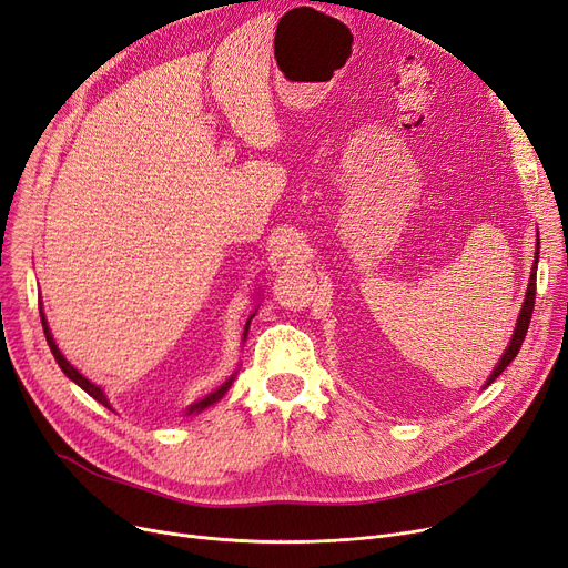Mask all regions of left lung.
I'll return each instance as SVG.
<instances>
[{
  "label": "left lung",
  "instance_id": "left-lung-1",
  "mask_svg": "<svg viewBox=\"0 0 568 568\" xmlns=\"http://www.w3.org/2000/svg\"><path fill=\"white\" fill-rule=\"evenodd\" d=\"M538 251H540V240H536V261H534V267H531V277H529V286H526V296H524V303H521V310H519V317H517V324H515V331H513V338H510V345L505 347V352L500 355V359H498V364L494 366V371H491V376L486 378V383H484V387H488L491 385L503 371L507 368V364H510L515 357H517V352H519V347H521V343H524V336H526V331H529V322H531V312H534V303H536V272H538Z\"/></svg>",
  "mask_w": 568,
  "mask_h": 568
}]
</instances>
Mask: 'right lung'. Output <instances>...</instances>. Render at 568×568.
Masks as SVG:
<instances>
[{"instance_id": "obj_1", "label": "right lung", "mask_w": 568, "mask_h": 568, "mask_svg": "<svg viewBox=\"0 0 568 568\" xmlns=\"http://www.w3.org/2000/svg\"><path fill=\"white\" fill-rule=\"evenodd\" d=\"M39 317H42V326H44V336H47V343H49V347H51V355H53V359L58 362V366L63 368V374L72 381V383H77L80 385L87 395H91L95 402H101L103 406H108L110 410H114L112 406H110V399H108V395H105V389L101 387V385H95V383H91L87 376H82L80 371H77L68 359H65V355L61 349H58V345H55V341H53V336H51V328H49V322H47V315H44V307H42V303H39ZM256 317V312H253V315L246 320V326H244V338L242 341H246V336H248V324H251V320ZM234 378H237V371H234V374L221 385V387H216L213 389V393H209V395H204L202 399H197L194 404H190L187 408H185V416H197V414H202L204 408H209V406H213L216 402H221L223 397H225V393L227 389L232 387V383H234Z\"/></svg>"}]
</instances>
